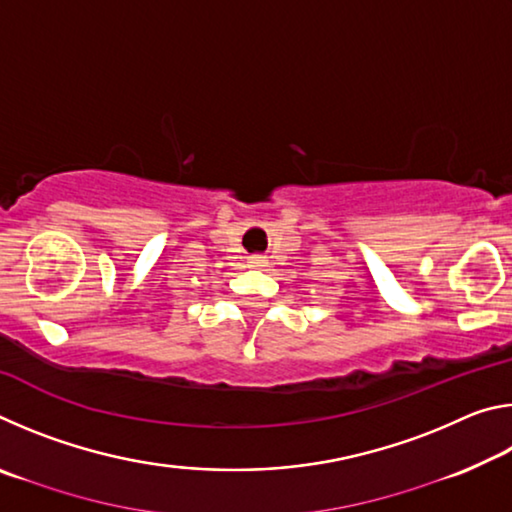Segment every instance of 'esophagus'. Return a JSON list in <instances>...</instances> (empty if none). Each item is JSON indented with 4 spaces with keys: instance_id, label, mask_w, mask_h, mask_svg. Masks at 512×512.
I'll use <instances>...</instances> for the list:
<instances>
[{
    "instance_id": "obj_1",
    "label": "esophagus",
    "mask_w": 512,
    "mask_h": 512,
    "mask_svg": "<svg viewBox=\"0 0 512 512\" xmlns=\"http://www.w3.org/2000/svg\"><path fill=\"white\" fill-rule=\"evenodd\" d=\"M248 266L262 268V266H266V259L262 255H253V257H248Z\"/></svg>"
}]
</instances>
